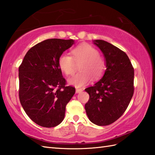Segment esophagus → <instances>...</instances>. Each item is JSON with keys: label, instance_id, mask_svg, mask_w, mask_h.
<instances>
[{"label": "esophagus", "instance_id": "1", "mask_svg": "<svg viewBox=\"0 0 155 155\" xmlns=\"http://www.w3.org/2000/svg\"><path fill=\"white\" fill-rule=\"evenodd\" d=\"M83 90L82 88H76V93H79V92H81Z\"/></svg>", "mask_w": 155, "mask_h": 155}]
</instances>
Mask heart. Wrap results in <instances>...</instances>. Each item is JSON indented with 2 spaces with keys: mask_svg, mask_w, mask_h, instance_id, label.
<instances>
[{
  "mask_svg": "<svg viewBox=\"0 0 155 155\" xmlns=\"http://www.w3.org/2000/svg\"><path fill=\"white\" fill-rule=\"evenodd\" d=\"M71 55L61 53L58 59L60 69L66 75H72L76 71V63L81 71L69 79V82L77 87L87 84L93 78L101 77L106 69V60L98 50L88 44H81L71 50Z\"/></svg>",
  "mask_w": 155,
  "mask_h": 155,
  "instance_id": "b5f03b06",
  "label": "heart"
}]
</instances>
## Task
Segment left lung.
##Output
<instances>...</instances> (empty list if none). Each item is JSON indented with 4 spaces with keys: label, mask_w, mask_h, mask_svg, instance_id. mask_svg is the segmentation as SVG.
Returning <instances> with one entry per match:
<instances>
[{
    "label": "left lung",
    "mask_w": 155,
    "mask_h": 155,
    "mask_svg": "<svg viewBox=\"0 0 155 155\" xmlns=\"http://www.w3.org/2000/svg\"><path fill=\"white\" fill-rule=\"evenodd\" d=\"M94 44L105 57L107 69L98 82L85 89L89 94L85 110L93 124L105 126L127 108L134 93V69L127 54L117 47L100 39Z\"/></svg>",
    "instance_id": "left-lung-1"
}]
</instances>
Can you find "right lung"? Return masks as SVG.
<instances>
[{"instance_id":"add662e5","label":"right lung","mask_w":155,"mask_h":155,"mask_svg":"<svg viewBox=\"0 0 155 155\" xmlns=\"http://www.w3.org/2000/svg\"><path fill=\"white\" fill-rule=\"evenodd\" d=\"M73 39H48L28 50L19 67V99L25 112L35 124L53 127L64 117L67 104L75 88L67 81L58 65L61 53Z\"/></svg>"}]
</instances>
